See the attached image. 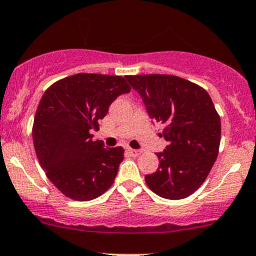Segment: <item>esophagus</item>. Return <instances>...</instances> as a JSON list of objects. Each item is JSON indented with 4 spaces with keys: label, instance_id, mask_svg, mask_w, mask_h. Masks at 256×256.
Masks as SVG:
<instances>
[{
    "label": "esophagus",
    "instance_id": "esophagus-1",
    "mask_svg": "<svg viewBox=\"0 0 256 256\" xmlns=\"http://www.w3.org/2000/svg\"><path fill=\"white\" fill-rule=\"evenodd\" d=\"M127 152H128L129 154H130V156H133V157L139 156V154H142V151H140V150H136V148H127Z\"/></svg>",
    "mask_w": 256,
    "mask_h": 256
}]
</instances>
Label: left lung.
<instances>
[{"label": "left lung", "instance_id": "obj_1", "mask_svg": "<svg viewBox=\"0 0 256 256\" xmlns=\"http://www.w3.org/2000/svg\"><path fill=\"white\" fill-rule=\"evenodd\" d=\"M142 96L148 116L162 126L168 142L160 166L145 182L166 200H182L206 182L219 154L221 122L202 87L173 74L126 76Z\"/></svg>", "mask_w": 256, "mask_h": 256}]
</instances>
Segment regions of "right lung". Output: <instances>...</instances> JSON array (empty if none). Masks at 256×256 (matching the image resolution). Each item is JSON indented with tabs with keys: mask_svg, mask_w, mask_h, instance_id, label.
Masks as SVG:
<instances>
[{
	"mask_svg": "<svg viewBox=\"0 0 256 256\" xmlns=\"http://www.w3.org/2000/svg\"><path fill=\"white\" fill-rule=\"evenodd\" d=\"M130 87L120 76L77 74L44 92L35 114L32 140L48 179L66 197L90 200L111 188L123 160L120 146L93 140L99 120Z\"/></svg>",
	"mask_w": 256,
	"mask_h": 256,
	"instance_id": "right-lung-1",
	"label": "right lung"
}]
</instances>
